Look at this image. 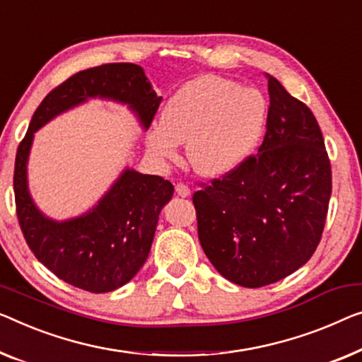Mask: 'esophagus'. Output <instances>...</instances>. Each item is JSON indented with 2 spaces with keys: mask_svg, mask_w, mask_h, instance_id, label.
I'll return each mask as SVG.
<instances>
[{
  "mask_svg": "<svg viewBox=\"0 0 362 362\" xmlns=\"http://www.w3.org/2000/svg\"><path fill=\"white\" fill-rule=\"evenodd\" d=\"M175 192H177V195L179 197H190V188H188L185 183H177L175 185Z\"/></svg>",
  "mask_w": 362,
  "mask_h": 362,
  "instance_id": "esophagus-1",
  "label": "esophagus"
}]
</instances>
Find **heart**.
Instances as JSON below:
<instances>
[{
    "mask_svg": "<svg viewBox=\"0 0 362 362\" xmlns=\"http://www.w3.org/2000/svg\"><path fill=\"white\" fill-rule=\"evenodd\" d=\"M267 113L265 97L257 89L202 76L188 81L167 100L163 125L151 128L148 143L164 159H175L177 143H187L193 169L221 177L253 154L265 132Z\"/></svg>",
    "mask_w": 362,
    "mask_h": 362,
    "instance_id": "heart-1",
    "label": "heart"
}]
</instances>
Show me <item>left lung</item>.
Returning <instances> with one entry per match:
<instances>
[{
  "label": "left lung",
  "mask_w": 362,
  "mask_h": 362,
  "mask_svg": "<svg viewBox=\"0 0 362 362\" xmlns=\"http://www.w3.org/2000/svg\"><path fill=\"white\" fill-rule=\"evenodd\" d=\"M267 78V133L258 153L193 195L204 253L244 288L276 283L309 262L332 195L330 159L314 113Z\"/></svg>",
  "instance_id": "1"
}]
</instances>
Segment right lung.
Instances as JSON below:
<instances>
[{"instance_id": "add662e5", "label": "right lung", "mask_w": 362, "mask_h": 362, "mask_svg": "<svg viewBox=\"0 0 362 362\" xmlns=\"http://www.w3.org/2000/svg\"><path fill=\"white\" fill-rule=\"evenodd\" d=\"M95 97L127 104L144 129L163 100L138 64L109 63L73 74L47 94L32 117L16 154L14 198L24 239L43 267L79 289L110 293L127 284L146 262L160 209L174 195V185L127 167L93 209L66 221L47 218L27 185L34 133Z\"/></svg>"}]
</instances>
